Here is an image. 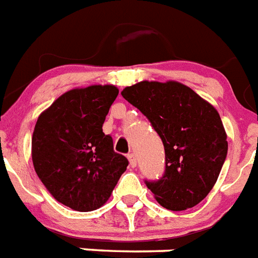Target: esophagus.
Segmentation results:
<instances>
[{
    "label": "esophagus",
    "mask_w": 258,
    "mask_h": 258,
    "mask_svg": "<svg viewBox=\"0 0 258 258\" xmlns=\"http://www.w3.org/2000/svg\"><path fill=\"white\" fill-rule=\"evenodd\" d=\"M127 160H129V165H131L132 168H136V165H137V158H136L135 153L127 154Z\"/></svg>",
    "instance_id": "esophagus-1"
}]
</instances>
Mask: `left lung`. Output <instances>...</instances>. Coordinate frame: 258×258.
Instances as JSON below:
<instances>
[{"instance_id":"8db88e82","label":"left lung","mask_w":258,"mask_h":258,"mask_svg":"<svg viewBox=\"0 0 258 258\" xmlns=\"http://www.w3.org/2000/svg\"><path fill=\"white\" fill-rule=\"evenodd\" d=\"M148 117L165 148V174L148 182L169 211H185L212 190L228 153L226 132L213 105L177 81H141L121 92Z\"/></svg>"}]
</instances>
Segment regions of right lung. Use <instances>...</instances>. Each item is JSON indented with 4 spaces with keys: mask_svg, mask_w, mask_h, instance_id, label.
Listing matches in <instances>:
<instances>
[{
    "mask_svg": "<svg viewBox=\"0 0 258 258\" xmlns=\"http://www.w3.org/2000/svg\"><path fill=\"white\" fill-rule=\"evenodd\" d=\"M117 96L114 85L76 88L37 118L32 136L34 170L49 193L74 211L102 207L129 164L102 132Z\"/></svg>",
    "mask_w": 258,
    "mask_h": 258,
    "instance_id": "1",
    "label": "right lung"
}]
</instances>
